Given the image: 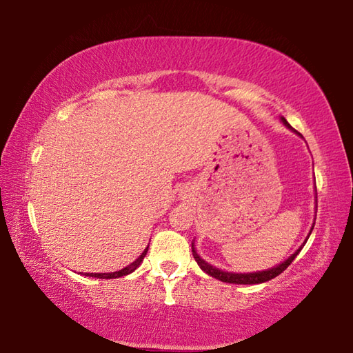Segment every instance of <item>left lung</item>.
<instances>
[{"label": "left lung", "instance_id": "obj_1", "mask_svg": "<svg viewBox=\"0 0 353 353\" xmlns=\"http://www.w3.org/2000/svg\"><path fill=\"white\" fill-rule=\"evenodd\" d=\"M282 123L285 124L286 128H290L291 129V126L288 124V121H286V119L282 117ZM313 227H314V223H313ZM313 227H312V230H313ZM312 230H310V235H312ZM308 235V236H310ZM308 236H307V240H308ZM307 240H305V243H307ZM305 243L302 244L301 248H299L294 254H292L290 259H286L283 263H280V265H277V266H274V268H271V270H266V271H259V272H248V274H236V272H225V271H221V270H218V268H213L212 265H208V263L205 261V260H202L201 256L198 255V252H196V249H194V243H191V250H193V256H194V260L198 261V265H199V268L204 272H207L208 276H212V277H214V279H218V280H221V282H225V283H236V285H256V283H265V282H268V280H271V279H274V277H277L279 274H282L286 268H288L291 263H292V260L296 259L297 256V254L301 252L302 250V248L305 246Z\"/></svg>", "mask_w": 353, "mask_h": 353}]
</instances>
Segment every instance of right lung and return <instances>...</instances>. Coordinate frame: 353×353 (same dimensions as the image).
<instances>
[{
  "instance_id": "1",
  "label": "right lung",
  "mask_w": 353,
  "mask_h": 353,
  "mask_svg": "<svg viewBox=\"0 0 353 353\" xmlns=\"http://www.w3.org/2000/svg\"><path fill=\"white\" fill-rule=\"evenodd\" d=\"M148 249H149V246L143 250V254L139 256V259H137L134 263H130L129 266H126V268H123V270H119V271H117V272H97V274H85V276H88V277H97V279H117V277H123V276H128V274H130V272H134L137 268H139L140 265H141V261H143V259H145V255H146V252H148Z\"/></svg>"
}]
</instances>
